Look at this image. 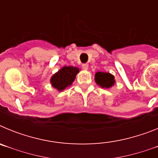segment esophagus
<instances>
[{
  "mask_svg": "<svg viewBox=\"0 0 158 158\" xmlns=\"http://www.w3.org/2000/svg\"><path fill=\"white\" fill-rule=\"evenodd\" d=\"M82 68H83V69H85V70H87V69H89V65H88V64H83V65H82Z\"/></svg>",
  "mask_w": 158,
  "mask_h": 158,
  "instance_id": "1",
  "label": "esophagus"
}]
</instances>
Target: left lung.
I'll return each mask as SVG.
<instances>
[{
  "label": "left lung",
  "instance_id": "1",
  "mask_svg": "<svg viewBox=\"0 0 158 158\" xmlns=\"http://www.w3.org/2000/svg\"><path fill=\"white\" fill-rule=\"evenodd\" d=\"M95 82L102 89H110L115 85V77L110 73L98 71L95 73Z\"/></svg>",
  "mask_w": 158,
  "mask_h": 158
}]
</instances>
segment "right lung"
<instances>
[{"mask_svg": "<svg viewBox=\"0 0 158 158\" xmlns=\"http://www.w3.org/2000/svg\"><path fill=\"white\" fill-rule=\"evenodd\" d=\"M81 69L74 66H63L58 72L52 75L50 82L54 89H57L58 92L65 90L66 88L69 87L74 81L77 74Z\"/></svg>", "mask_w": 158, "mask_h": 158, "instance_id": "1", "label": "right lung"}]
</instances>
